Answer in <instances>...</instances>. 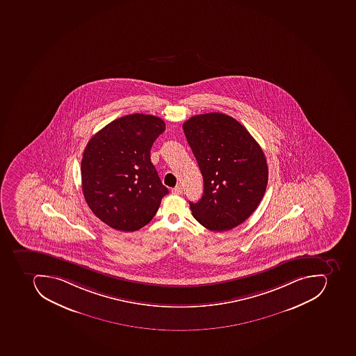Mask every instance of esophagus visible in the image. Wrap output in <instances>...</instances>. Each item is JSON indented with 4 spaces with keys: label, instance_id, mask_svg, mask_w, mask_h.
<instances>
[{
    "label": "esophagus",
    "instance_id": "obj_1",
    "mask_svg": "<svg viewBox=\"0 0 356 356\" xmlns=\"http://www.w3.org/2000/svg\"><path fill=\"white\" fill-rule=\"evenodd\" d=\"M172 193L173 194H175V195H181L183 193V188L181 185H177V186L174 187V188H172Z\"/></svg>",
    "mask_w": 356,
    "mask_h": 356
}]
</instances>
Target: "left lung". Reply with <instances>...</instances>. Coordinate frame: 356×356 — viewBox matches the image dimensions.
Wrapping results in <instances>:
<instances>
[{
    "label": "left lung",
    "instance_id": "8db88e82",
    "mask_svg": "<svg viewBox=\"0 0 356 356\" xmlns=\"http://www.w3.org/2000/svg\"><path fill=\"white\" fill-rule=\"evenodd\" d=\"M183 129L204 181L201 200L190 202L193 216L213 232L233 229L256 211L265 194L264 151L243 124L225 113L194 115Z\"/></svg>",
    "mask_w": 356,
    "mask_h": 356
}]
</instances>
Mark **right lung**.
<instances>
[{"label":"right lung","instance_id":"add662e5","mask_svg":"<svg viewBox=\"0 0 356 356\" xmlns=\"http://www.w3.org/2000/svg\"><path fill=\"white\" fill-rule=\"evenodd\" d=\"M164 130L159 117L134 113L110 122L86 145L83 196L92 213L113 229L143 227L169 194L150 159L153 142Z\"/></svg>","mask_w":356,"mask_h":356}]
</instances>
